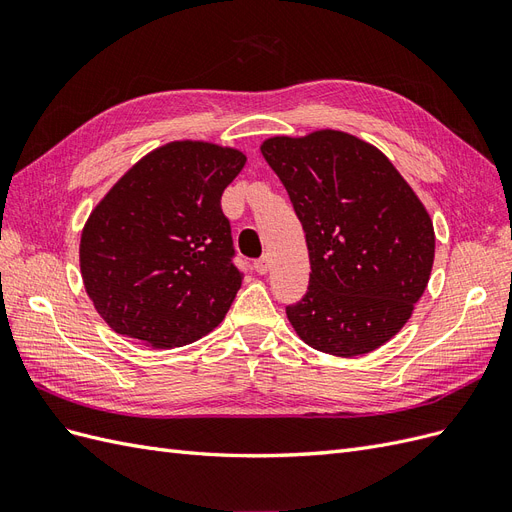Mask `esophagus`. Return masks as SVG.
Masks as SVG:
<instances>
[{
    "label": "esophagus",
    "instance_id": "esophagus-1",
    "mask_svg": "<svg viewBox=\"0 0 512 512\" xmlns=\"http://www.w3.org/2000/svg\"><path fill=\"white\" fill-rule=\"evenodd\" d=\"M254 269H256V273H260V275H267L269 271H271V258L265 254L262 258H258L256 262H254Z\"/></svg>",
    "mask_w": 512,
    "mask_h": 512
}]
</instances>
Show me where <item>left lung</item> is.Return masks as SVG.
Here are the masks:
<instances>
[{
  "mask_svg": "<svg viewBox=\"0 0 512 512\" xmlns=\"http://www.w3.org/2000/svg\"><path fill=\"white\" fill-rule=\"evenodd\" d=\"M262 156L280 177L309 252L305 297L286 307L307 346L359 356L395 337L427 288L436 232L391 160L342 130L271 136Z\"/></svg>",
  "mask_w": 512,
  "mask_h": 512,
  "instance_id": "obj_1",
  "label": "left lung"
}]
</instances>
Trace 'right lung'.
I'll list each match as a JSON object with an SVG mask.
<instances>
[{"mask_svg":"<svg viewBox=\"0 0 512 512\" xmlns=\"http://www.w3.org/2000/svg\"><path fill=\"white\" fill-rule=\"evenodd\" d=\"M245 153L170 141L123 173L91 209L79 262L87 297L115 333L170 350L211 333L241 288L220 198Z\"/></svg>","mask_w":512,"mask_h":512,"instance_id":"obj_1","label":"right lung"}]
</instances>
